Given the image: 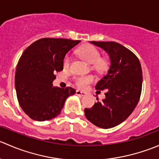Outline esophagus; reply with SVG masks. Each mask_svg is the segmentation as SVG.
<instances>
[{
	"label": "esophagus",
	"instance_id": "obj_1",
	"mask_svg": "<svg viewBox=\"0 0 159 159\" xmlns=\"http://www.w3.org/2000/svg\"><path fill=\"white\" fill-rule=\"evenodd\" d=\"M76 94L77 95H78V96H84L85 95V93L84 92H82V91H76Z\"/></svg>",
	"mask_w": 159,
	"mask_h": 159
}]
</instances>
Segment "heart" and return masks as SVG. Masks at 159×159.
Wrapping results in <instances>:
<instances>
[{
    "mask_svg": "<svg viewBox=\"0 0 159 159\" xmlns=\"http://www.w3.org/2000/svg\"><path fill=\"white\" fill-rule=\"evenodd\" d=\"M77 54L80 57L84 59L90 65H92V68L96 70H102L106 68V61L101 58V54L99 51L94 46L91 44H85L77 50ZM64 68H68L70 65V57L66 56L64 60ZM94 81L92 75L77 77L75 79L76 85L80 89H84L88 84Z\"/></svg>",
    "mask_w": 159,
    "mask_h": 159,
    "instance_id": "obj_1",
    "label": "heart"
}]
</instances>
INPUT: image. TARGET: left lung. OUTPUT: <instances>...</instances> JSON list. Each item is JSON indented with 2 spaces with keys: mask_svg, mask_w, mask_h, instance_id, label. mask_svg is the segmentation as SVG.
Instances as JSON below:
<instances>
[{
  "mask_svg": "<svg viewBox=\"0 0 159 159\" xmlns=\"http://www.w3.org/2000/svg\"><path fill=\"white\" fill-rule=\"evenodd\" d=\"M90 43L108 53L110 68L95 85L96 90H106L105 98L101 102L97 98L98 102L85 108L84 115L94 125L111 129L123 122L135 108L142 92V67L137 56L118 43Z\"/></svg>",
  "mask_w": 159,
  "mask_h": 159,
  "instance_id": "8db88e82",
  "label": "left lung"
}]
</instances>
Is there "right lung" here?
<instances>
[{"instance_id":"1","label":"right lung","mask_w":159,"mask_h":159,"mask_svg":"<svg viewBox=\"0 0 159 159\" xmlns=\"http://www.w3.org/2000/svg\"><path fill=\"white\" fill-rule=\"evenodd\" d=\"M81 41L41 38L22 54L15 72V89L22 110L33 120L52 119L59 115L65 100L75 94L70 87H54L55 73L63 70L65 54Z\"/></svg>"}]
</instances>
